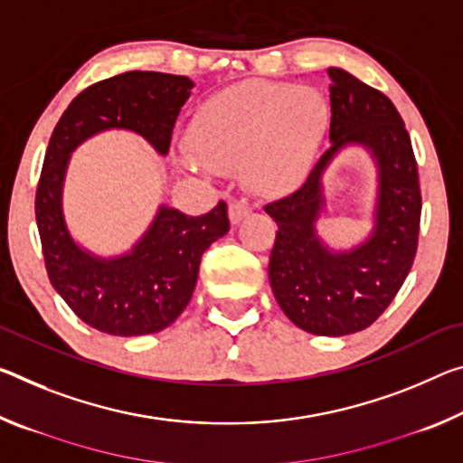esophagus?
Listing matches in <instances>:
<instances>
[{"label": "esophagus", "instance_id": "obj_1", "mask_svg": "<svg viewBox=\"0 0 463 463\" xmlns=\"http://www.w3.org/2000/svg\"><path fill=\"white\" fill-rule=\"evenodd\" d=\"M249 212H251V205H249L245 200H232L229 203V218L232 224L241 222L245 216H249Z\"/></svg>", "mask_w": 463, "mask_h": 463}]
</instances>
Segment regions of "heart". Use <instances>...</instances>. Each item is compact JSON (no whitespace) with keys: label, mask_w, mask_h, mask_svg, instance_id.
Instances as JSON below:
<instances>
[{"label":"heart","mask_w":463,"mask_h":463,"mask_svg":"<svg viewBox=\"0 0 463 463\" xmlns=\"http://www.w3.org/2000/svg\"><path fill=\"white\" fill-rule=\"evenodd\" d=\"M327 126L329 105L319 90L249 80L197 107L187 144L210 171H241L251 192L282 195L303 181Z\"/></svg>","instance_id":"1"}]
</instances>
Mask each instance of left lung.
I'll list each match as a JSON object with an SVG mask.
<instances>
[{
  "mask_svg": "<svg viewBox=\"0 0 463 463\" xmlns=\"http://www.w3.org/2000/svg\"><path fill=\"white\" fill-rule=\"evenodd\" d=\"M332 146L295 194L266 205L276 220L269 284L292 324L315 335L361 332L383 313L412 268L420 231V183L408 129L393 102L352 73L329 68ZM346 143L378 163L376 229L352 252H329L314 232L323 207L320 177Z\"/></svg>",
  "mask_w": 463,
  "mask_h": 463,
  "instance_id": "1",
  "label": "left lung"
}]
</instances>
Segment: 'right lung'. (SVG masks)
Returning a JSON list of instances; mask_svg holds the SVG:
<instances>
[{
    "label": "right lung",
    "mask_w": 463,
    "mask_h": 463,
    "mask_svg": "<svg viewBox=\"0 0 463 463\" xmlns=\"http://www.w3.org/2000/svg\"><path fill=\"white\" fill-rule=\"evenodd\" d=\"M187 76L126 71L78 94L51 134L34 214L47 276L70 309L99 332L144 335L173 324L192 300L205 249L231 229L229 208L218 202L203 216L160 205L148 232L129 253L94 258L73 243L61 210L70 154L99 131H136L166 154L181 107L192 94Z\"/></svg>",
    "instance_id": "add662e5"
}]
</instances>
